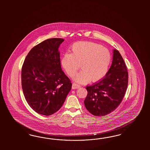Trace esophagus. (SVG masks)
I'll return each instance as SVG.
<instances>
[{
    "label": "esophagus",
    "mask_w": 150,
    "mask_h": 150,
    "mask_svg": "<svg viewBox=\"0 0 150 150\" xmlns=\"http://www.w3.org/2000/svg\"><path fill=\"white\" fill-rule=\"evenodd\" d=\"M80 87V86L79 85H78L76 83L73 82V85H72V88H73V89H76V88H79Z\"/></svg>",
    "instance_id": "obj_1"
}]
</instances>
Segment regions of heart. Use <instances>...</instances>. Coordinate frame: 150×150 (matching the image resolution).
Here are the masks:
<instances>
[{
  "label": "heart",
  "instance_id": "obj_1",
  "mask_svg": "<svg viewBox=\"0 0 150 150\" xmlns=\"http://www.w3.org/2000/svg\"><path fill=\"white\" fill-rule=\"evenodd\" d=\"M109 50L101 45L89 42H79L71 47V53H65L61 64L69 76L74 77L80 68L82 71L75 80L84 83L90 79L97 81L105 76L110 63Z\"/></svg>",
  "mask_w": 150,
  "mask_h": 150
}]
</instances>
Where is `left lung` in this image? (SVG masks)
Wrapping results in <instances>:
<instances>
[{
	"mask_svg": "<svg viewBox=\"0 0 150 150\" xmlns=\"http://www.w3.org/2000/svg\"><path fill=\"white\" fill-rule=\"evenodd\" d=\"M128 85L126 64L119 52L114 50L113 60L105 77L86 87L84 100L87 110L95 116L110 113L122 102Z\"/></svg>",
	"mask_w": 150,
	"mask_h": 150,
	"instance_id": "left-lung-1",
	"label": "left lung"
}]
</instances>
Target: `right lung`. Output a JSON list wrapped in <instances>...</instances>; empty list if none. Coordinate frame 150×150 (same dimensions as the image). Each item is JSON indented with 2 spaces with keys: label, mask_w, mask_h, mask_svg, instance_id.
Here are the masks:
<instances>
[{
  "label": "right lung",
  "mask_w": 150,
  "mask_h": 150,
  "mask_svg": "<svg viewBox=\"0 0 150 150\" xmlns=\"http://www.w3.org/2000/svg\"><path fill=\"white\" fill-rule=\"evenodd\" d=\"M62 38H50L33 47L21 69V84L27 103L37 113L50 115L63 105L72 83L61 68Z\"/></svg>",
  "instance_id": "add662e5"
}]
</instances>
